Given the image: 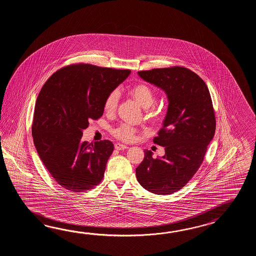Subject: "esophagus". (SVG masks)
Returning a JSON list of instances; mask_svg holds the SVG:
<instances>
[{"mask_svg":"<svg viewBox=\"0 0 256 256\" xmlns=\"http://www.w3.org/2000/svg\"><path fill=\"white\" fill-rule=\"evenodd\" d=\"M115 149H117V150H124V149H127L128 146H126V144H120V142H118V144H115Z\"/></svg>","mask_w":256,"mask_h":256,"instance_id":"1","label":"esophagus"}]
</instances>
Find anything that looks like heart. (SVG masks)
I'll return each instance as SVG.
<instances>
[{
    "mask_svg": "<svg viewBox=\"0 0 256 256\" xmlns=\"http://www.w3.org/2000/svg\"><path fill=\"white\" fill-rule=\"evenodd\" d=\"M130 95L142 108L148 109L152 107L156 102V93L151 87L146 84H136L130 90ZM119 102V92L114 90L110 93L104 102V109L108 112H114ZM136 130L128 124H122L114 130V136L124 141H130L134 139Z\"/></svg>",
    "mask_w": 256,
    "mask_h": 256,
    "instance_id": "1",
    "label": "heart"
}]
</instances>
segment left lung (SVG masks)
Segmentation results:
<instances>
[{
    "label": "left lung",
    "instance_id": "left-lung-1",
    "mask_svg": "<svg viewBox=\"0 0 256 256\" xmlns=\"http://www.w3.org/2000/svg\"><path fill=\"white\" fill-rule=\"evenodd\" d=\"M138 76L163 90L168 106L154 138V144L164 147V154L152 158V152L144 150L136 178L149 192L172 194L195 174L213 139L216 120L210 94L196 73L182 66L139 71Z\"/></svg>",
    "mask_w": 256,
    "mask_h": 256
}]
</instances>
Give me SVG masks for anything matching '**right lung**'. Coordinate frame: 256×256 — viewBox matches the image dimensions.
<instances>
[{
	"instance_id": "1",
	"label": "right lung",
	"mask_w": 256,
	"mask_h": 256,
	"mask_svg": "<svg viewBox=\"0 0 256 256\" xmlns=\"http://www.w3.org/2000/svg\"><path fill=\"white\" fill-rule=\"evenodd\" d=\"M129 70L76 64L56 71L36 98L32 136L44 166L64 188L82 192L104 178L114 146L109 140L82 142L88 120L104 114V102Z\"/></svg>"
}]
</instances>
